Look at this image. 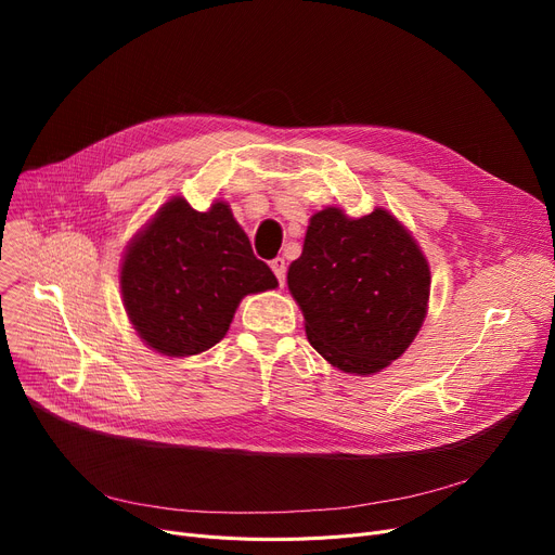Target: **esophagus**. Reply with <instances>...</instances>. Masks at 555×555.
<instances>
[{
  "mask_svg": "<svg viewBox=\"0 0 555 555\" xmlns=\"http://www.w3.org/2000/svg\"><path fill=\"white\" fill-rule=\"evenodd\" d=\"M270 268H272V272L276 274V279H279V285H283V283H285V272H287L285 260L276 256V258L270 262Z\"/></svg>",
  "mask_w": 555,
  "mask_h": 555,
  "instance_id": "34e87169",
  "label": "esophagus"
}]
</instances>
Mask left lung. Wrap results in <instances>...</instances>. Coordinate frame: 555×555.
<instances>
[{
  "instance_id": "obj_1",
  "label": "left lung",
  "mask_w": 555,
  "mask_h": 555,
  "mask_svg": "<svg viewBox=\"0 0 555 555\" xmlns=\"http://www.w3.org/2000/svg\"><path fill=\"white\" fill-rule=\"evenodd\" d=\"M287 287L306 317L308 341L346 373H377L398 360L423 326L429 268L393 216L375 209L310 218Z\"/></svg>"
}]
</instances>
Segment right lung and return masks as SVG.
Masks as SVG:
<instances>
[{"label": "right lung", "mask_w": 555, "mask_h": 555, "mask_svg": "<svg viewBox=\"0 0 555 555\" xmlns=\"http://www.w3.org/2000/svg\"><path fill=\"white\" fill-rule=\"evenodd\" d=\"M276 285L274 272L254 256L224 202L207 214L182 197L166 202L121 266V295L132 326L145 344L170 358L216 346L241 299Z\"/></svg>", "instance_id": "obj_1"}]
</instances>
